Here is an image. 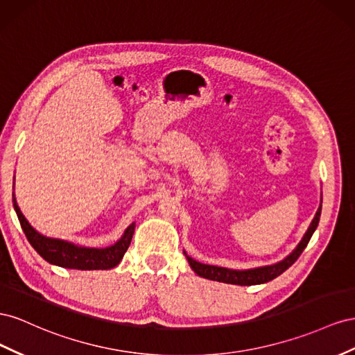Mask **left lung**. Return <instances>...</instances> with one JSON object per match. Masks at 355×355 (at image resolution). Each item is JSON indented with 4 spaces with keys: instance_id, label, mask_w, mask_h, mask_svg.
<instances>
[{
    "instance_id": "left-lung-1",
    "label": "left lung",
    "mask_w": 355,
    "mask_h": 355,
    "mask_svg": "<svg viewBox=\"0 0 355 355\" xmlns=\"http://www.w3.org/2000/svg\"><path fill=\"white\" fill-rule=\"evenodd\" d=\"M321 204H322V199L320 202V207L315 212V216H313L308 230L305 232V235H303V238L300 239L297 247L293 250L287 257H284L277 263H273V265L257 266V268H251V269H229V268L205 265V263L196 261L195 259H191L190 256H187V252L184 251L189 265H190L191 269L195 270V273H198L199 277L207 278V279L226 282V284H235V286L265 284V282L272 281L273 278L279 277L282 272L287 270L293 265V263H295L299 259V256L302 254V251L306 248L312 234L315 232V229L318 226L320 216H321Z\"/></svg>"
}]
</instances>
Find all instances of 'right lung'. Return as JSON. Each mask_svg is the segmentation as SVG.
<instances>
[{
  "label": "right lung",
  "instance_id": "right-lung-1",
  "mask_svg": "<svg viewBox=\"0 0 355 355\" xmlns=\"http://www.w3.org/2000/svg\"><path fill=\"white\" fill-rule=\"evenodd\" d=\"M13 207L20 221V226L24 229L29 244L50 265H56L67 269H78V270H98V269H113L117 266L120 260L123 259L125 252L132 241L135 232V223L129 225L121 238L114 242L113 245L105 248H94L74 244L65 239L50 238L35 230L25 216L20 211L15 193H13Z\"/></svg>",
  "mask_w": 355,
  "mask_h": 355
}]
</instances>
